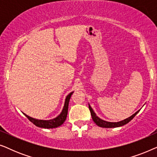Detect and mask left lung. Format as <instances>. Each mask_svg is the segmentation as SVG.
Masks as SVG:
<instances>
[{
  "label": "left lung",
  "mask_w": 157,
  "mask_h": 157,
  "mask_svg": "<svg viewBox=\"0 0 157 157\" xmlns=\"http://www.w3.org/2000/svg\"><path fill=\"white\" fill-rule=\"evenodd\" d=\"M89 108L90 110V112H91V115L92 117V119L93 121L95 122V124L96 125H98L100 127H104V128H113V127H119V126H123L124 124H126L127 123H128L131 120H132L133 118H134L135 116H136L138 112L139 111V110L138 111H136V113H134L132 116H131L130 117L127 118V119L123 120V121H119V122H109V121H104V120L101 119L100 118H98L97 116L96 115V113H94V111H93V109L90 105L89 104Z\"/></svg>",
  "instance_id": "8db88e82"
}]
</instances>
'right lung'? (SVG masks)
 I'll return each instance as SVG.
<instances>
[{
  "mask_svg": "<svg viewBox=\"0 0 157 157\" xmlns=\"http://www.w3.org/2000/svg\"><path fill=\"white\" fill-rule=\"evenodd\" d=\"M73 92L70 93L68 95L66 96L65 104H64V106L62 112L60 113V115L58 116L55 119H51V120H39L33 119L29 117V116L23 113L25 117H26L30 121H31L34 125L38 127L45 128H56L58 126H60L63 124V122L65 121L67 117V113H68V103H69V100Z\"/></svg>",
  "mask_w": 157,
  "mask_h": 157,
  "instance_id": "add662e5",
  "label": "right lung"
}]
</instances>
